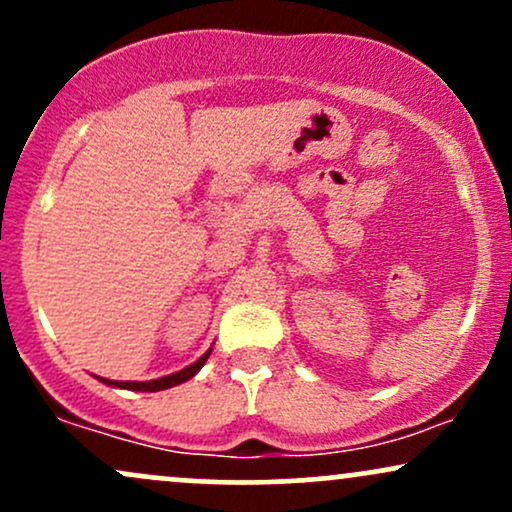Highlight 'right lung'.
Returning a JSON list of instances; mask_svg holds the SVG:
<instances>
[{"label": "right lung", "instance_id": "add662e5", "mask_svg": "<svg viewBox=\"0 0 512 512\" xmlns=\"http://www.w3.org/2000/svg\"><path fill=\"white\" fill-rule=\"evenodd\" d=\"M211 354V349L207 354H202L197 358L195 363H190L187 368L178 370V373H170V375H163V378H156V380H144V383H139V380H105V378H98L101 383L110 385V387H120V390H134V392H158V390H168V387H175L180 383H187L190 378H195L199 373V368L207 363V358Z\"/></svg>", "mask_w": 512, "mask_h": 512}]
</instances>
